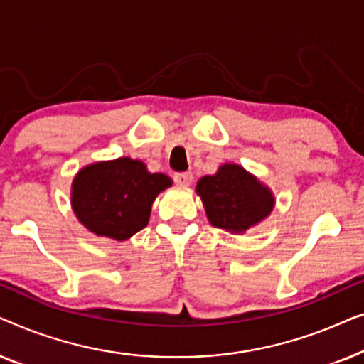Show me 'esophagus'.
<instances>
[{
    "mask_svg": "<svg viewBox=\"0 0 364 364\" xmlns=\"http://www.w3.org/2000/svg\"><path fill=\"white\" fill-rule=\"evenodd\" d=\"M173 181H176V183H178V186H191L192 181H193V176L192 172H177L173 173Z\"/></svg>",
    "mask_w": 364,
    "mask_h": 364,
    "instance_id": "1",
    "label": "esophagus"
}]
</instances>
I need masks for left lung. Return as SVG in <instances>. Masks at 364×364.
<instances>
[{
	"instance_id": "8db88e82",
	"label": "left lung",
	"mask_w": 364,
	"mask_h": 364,
	"mask_svg": "<svg viewBox=\"0 0 364 364\" xmlns=\"http://www.w3.org/2000/svg\"><path fill=\"white\" fill-rule=\"evenodd\" d=\"M208 222L228 232H243L263 220L273 208L272 192L245 168L225 164L215 176L202 177L197 183Z\"/></svg>"
}]
</instances>
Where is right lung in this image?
<instances>
[{"mask_svg": "<svg viewBox=\"0 0 364 364\" xmlns=\"http://www.w3.org/2000/svg\"><path fill=\"white\" fill-rule=\"evenodd\" d=\"M172 181L147 172L141 161L121 157L84 167L73 182V208L92 233L127 240L149 223L154 198Z\"/></svg>", "mask_w": 364, "mask_h": 364, "instance_id": "1", "label": "right lung"}]
</instances>
